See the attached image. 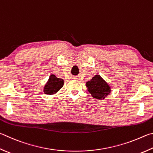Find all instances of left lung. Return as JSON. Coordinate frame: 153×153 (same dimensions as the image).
Returning a JSON list of instances; mask_svg holds the SVG:
<instances>
[{
	"label": "left lung",
	"mask_w": 153,
	"mask_h": 153,
	"mask_svg": "<svg viewBox=\"0 0 153 153\" xmlns=\"http://www.w3.org/2000/svg\"><path fill=\"white\" fill-rule=\"evenodd\" d=\"M86 86L91 96L99 100L104 99L111 91L110 86L99 75H96L86 83Z\"/></svg>",
	"instance_id": "1"
}]
</instances>
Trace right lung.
I'll return each instance as SVG.
<instances>
[{
  "instance_id": "add662e5",
  "label": "right lung",
  "mask_w": 153,
  "mask_h": 153,
  "mask_svg": "<svg viewBox=\"0 0 153 153\" xmlns=\"http://www.w3.org/2000/svg\"><path fill=\"white\" fill-rule=\"evenodd\" d=\"M63 85V79L57 78L55 75H51L48 83L44 88V93L46 94H54L59 91Z\"/></svg>"
}]
</instances>
